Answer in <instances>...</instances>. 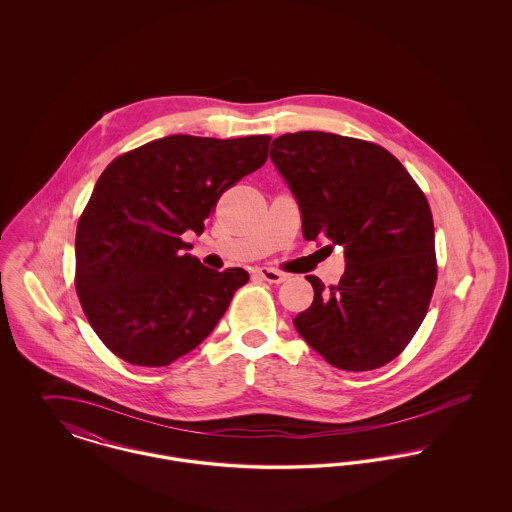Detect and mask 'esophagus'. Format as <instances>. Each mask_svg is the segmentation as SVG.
<instances>
[{
    "instance_id": "obj_1",
    "label": "esophagus",
    "mask_w": 512,
    "mask_h": 512,
    "mask_svg": "<svg viewBox=\"0 0 512 512\" xmlns=\"http://www.w3.org/2000/svg\"><path fill=\"white\" fill-rule=\"evenodd\" d=\"M257 274H259L263 280L270 282V284H282V282L286 280V274L280 272V270H276V268H257Z\"/></svg>"
}]
</instances>
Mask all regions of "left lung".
I'll return each instance as SVG.
<instances>
[{
  "instance_id": "1",
  "label": "left lung",
  "mask_w": 512,
  "mask_h": 512,
  "mask_svg": "<svg viewBox=\"0 0 512 512\" xmlns=\"http://www.w3.org/2000/svg\"><path fill=\"white\" fill-rule=\"evenodd\" d=\"M270 159L299 203L303 238L345 247L340 284L307 276L315 299L295 330L341 370L388 365L413 340L438 280L426 195L388 149L357 138L284 134Z\"/></svg>"
}]
</instances>
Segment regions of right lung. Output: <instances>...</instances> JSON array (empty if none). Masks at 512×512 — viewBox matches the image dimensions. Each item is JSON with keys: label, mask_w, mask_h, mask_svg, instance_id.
Returning <instances> with one entry per match:
<instances>
[{"label": "right lung", "mask_w": 512, "mask_h": 512, "mask_svg": "<svg viewBox=\"0 0 512 512\" xmlns=\"http://www.w3.org/2000/svg\"><path fill=\"white\" fill-rule=\"evenodd\" d=\"M270 136L174 134L101 172L76 226L74 286L99 340L119 359L167 366L205 340L249 280L203 267L182 240L201 234L220 195L265 165Z\"/></svg>", "instance_id": "obj_1"}]
</instances>
